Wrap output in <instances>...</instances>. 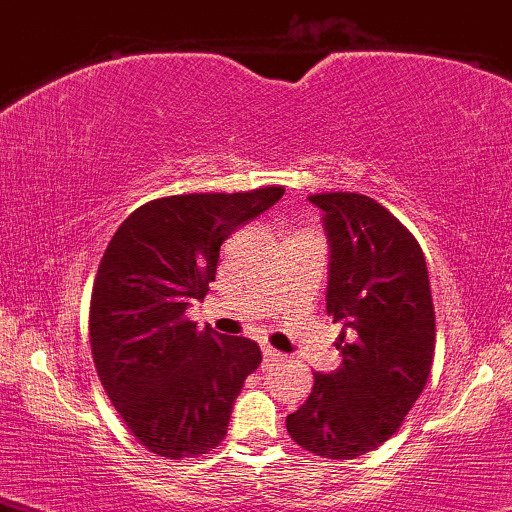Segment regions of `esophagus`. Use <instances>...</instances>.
Returning a JSON list of instances; mask_svg holds the SVG:
<instances>
[{"label":"esophagus","instance_id":"obj_1","mask_svg":"<svg viewBox=\"0 0 512 512\" xmlns=\"http://www.w3.org/2000/svg\"><path fill=\"white\" fill-rule=\"evenodd\" d=\"M262 354H264V366H274L276 361H283V354L276 352L274 347H264Z\"/></svg>","mask_w":512,"mask_h":512}]
</instances>
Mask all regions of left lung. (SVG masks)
Masks as SVG:
<instances>
[{
	"mask_svg": "<svg viewBox=\"0 0 512 512\" xmlns=\"http://www.w3.org/2000/svg\"><path fill=\"white\" fill-rule=\"evenodd\" d=\"M323 210L326 312L342 323V364L314 373L307 401L286 418L302 449L349 461L387 442L423 392L435 354L428 264L411 231L359 193L309 196Z\"/></svg>",
	"mask_w": 512,
	"mask_h": 512,
	"instance_id": "1",
	"label": "left lung"
}]
</instances>
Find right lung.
<instances>
[{"label": "right lung", "mask_w": 512, "mask_h": 512, "mask_svg": "<svg viewBox=\"0 0 512 512\" xmlns=\"http://www.w3.org/2000/svg\"><path fill=\"white\" fill-rule=\"evenodd\" d=\"M281 186L186 193L134 210L94 281L89 340L103 390L139 444L163 458L208 454L229 430L257 342L186 319L215 281L219 248L276 205Z\"/></svg>", "instance_id": "add662e5"}]
</instances>
